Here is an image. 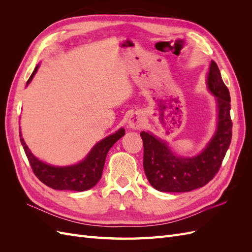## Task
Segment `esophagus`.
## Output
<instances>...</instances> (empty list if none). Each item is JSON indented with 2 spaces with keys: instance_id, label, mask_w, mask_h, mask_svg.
<instances>
[{
  "instance_id": "1",
  "label": "esophagus",
  "mask_w": 252,
  "mask_h": 252,
  "mask_svg": "<svg viewBox=\"0 0 252 252\" xmlns=\"http://www.w3.org/2000/svg\"><path fill=\"white\" fill-rule=\"evenodd\" d=\"M143 124H144L143 119L138 113H133L131 114L130 118H129L128 125L132 129H140L143 127Z\"/></svg>"
}]
</instances>
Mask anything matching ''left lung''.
<instances>
[{
	"mask_svg": "<svg viewBox=\"0 0 252 252\" xmlns=\"http://www.w3.org/2000/svg\"><path fill=\"white\" fill-rule=\"evenodd\" d=\"M207 85L217 96L219 123L216 134L202 154L193 158L175 156L167 144L148 132H141L144 146V170L158 191L187 192L205 186L220 170L232 138L230 94L217 63L211 61Z\"/></svg>",
	"mask_w": 252,
	"mask_h": 252,
	"instance_id": "8db88e82",
	"label": "left lung"
}]
</instances>
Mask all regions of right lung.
I'll return each mask as SVG.
<instances>
[{
  "label": "right lung",
  "instance_id": "add662e5",
  "mask_svg": "<svg viewBox=\"0 0 252 252\" xmlns=\"http://www.w3.org/2000/svg\"><path fill=\"white\" fill-rule=\"evenodd\" d=\"M37 68L36 66L32 74L27 81V84L32 80ZM125 134V129L119 130L101 142L91 149L87 158L83 162L68 167H55L39 161L32 152L22 138L20 131V140L26 154L30 166L35 177L45 185L57 190H73V191H84V190L94 187L100 181L105 164V158L107 152L112 145Z\"/></svg>",
  "mask_w": 252,
  "mask_h": 252
}]
</instances>
